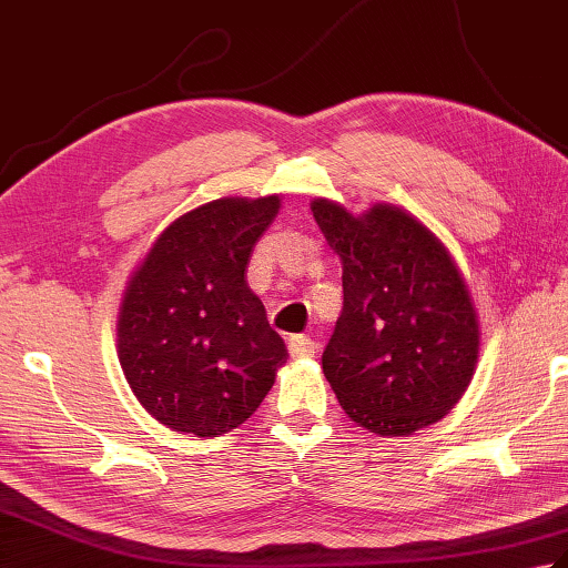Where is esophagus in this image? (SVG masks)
Here are the masks:
<instances>
[{
    "mask_svg": "<svg viewBox=\"0 0 568 568\" xmlns=\"http://www.w3.org/2000/svg\"><path fill=\"white\" fill-rule=\"evenodd\" d=\"M287 352H291L293 358H312L317 354V344L305 334H295L287 339Z\"/></svg>",
    "mask_w": 568,
    "mask_h": 568,
    "instance_id": "esophagus-1",
    "label": "esophagus"
}]
</instances>
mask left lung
<instances>
[{
    "mask_svg": "<svg viewBox=\"0 0 568 568\" xmlns=\"http://www.w3.org/2000/svg\"><path fill=\"white\" fill-rule=\"evenodd\" d=\"M310 207L344 271V307L322 354L336 400L381 437L434 425L462 400L480 346L452 253L393 204L361 216L324 197Z\"/></svg>",
    "mask_w": 568,
    "mask_h": 568,
    "instance_id": "8db88e82",
    "label": "left lung"
}]
</instances>
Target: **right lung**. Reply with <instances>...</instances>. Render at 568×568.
<instances>
[{"mask_svg": "<svg viewBox=\"0 0 568 568\" xmlns=\"http://www.w3.org/2000/svg\"><path fill=\"white\" fill-rule=\"evenodd\" d=\"M281 197H222L165 229L129 277L119 364L143 409L173 432L216 437L246 422L287 361L246 283Z\"/></svg>", "mask_w": 568, "mask_h": 568, "instance_id": "right-lung-1", "label": "right lung"}]
</instances>
